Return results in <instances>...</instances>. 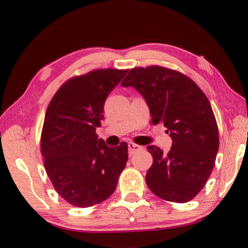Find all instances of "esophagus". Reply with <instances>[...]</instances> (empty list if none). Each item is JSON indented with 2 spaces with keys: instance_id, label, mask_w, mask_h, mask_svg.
Here are the masks:
<instances>
[{
  "instance_id": "1",
  "label": "esophagus",
  "mask_w": 248,
  "mask_h": 248,
  "mask_svg": "<svg viewBox=\"0 0 248 248\" xmlns=\"http://www.w3.org/2000/svg\"><path fill=\"white\" fill-rule=\"evenodd\" d=\"M128 148H129V154H130V155H132L134 154V152L139 151V150H140V149H143V147L138 145V144H134V143H132V141H131V143L128 144Z\"/></svg>"
}]
</instances>
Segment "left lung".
Wrapping results in <instances>:
<instances>
[{"label":"left lung","mask_w":248,"mask_h":248,"mask_svg":"<svg viewBox=\"0 0 248 248\" xmlns=\"http://www.w3.org/2000/svg\"><path fill=\"white\" fill-rule=\"evenodd\" d=\"M141 93L152 116L172 139L167 154L148 146L154 163L147 171L150 191L167 202H187L211 175L219 147L218 128L207 96L192 78L170 68H132L121 82Z\"/></svg>","instance_id":"left-lung-1"}]
</instances>
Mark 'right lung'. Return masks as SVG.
<instances>
[{"label":"right lung","mask_w":248,"mask_h":248,"mask_svg":"<svg viewBox=\"0 0 248 248\" xmlns=\"http://www.w3.org/2000/svg\"><path fill=\"white\" fill-rule=\"evenodd\" d=\"M127 71L105 68L70 78L46 108L40 138L45 168L55 191L75 207L107 200L127 164L128 144L110 148L96 133L105 100Z\"/></svg>","instance_id":"right-lung-1"}]
</instances>
